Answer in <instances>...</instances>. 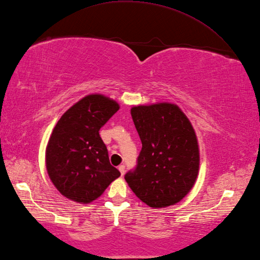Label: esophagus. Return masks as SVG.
Wrapping results in <instances>:
<instances>
[{"mask_svg": "<svg viewBox=\"0 0 260 260\" xmlns=\"http://www.w3.org/2000/svg\"><path fill=\"white\" fill-rule=\"evenodd\" d=\"M118 170L120 171V173H121V176L124 174V171H125V167L124 166H122V164H121V166H119L118 167Z\"/></svg>", "mask_w": 260, "mask_h": 260, "instance_id": "34e87169", "label": "esophagus"}]
</instances>
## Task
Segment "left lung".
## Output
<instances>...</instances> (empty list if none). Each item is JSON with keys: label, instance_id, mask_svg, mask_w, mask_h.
<instances>
[{"label": "left lung", "instance_id": "left-lung-1", "mask_svg": "<svg viewBox=\"0 0 260 260\" xmlns=\"http://www.w3.org/2000/svg\"><path fill=\"white\" fill-rule=\"evenodd\" d=\"M131 117L142 149L134 172L124 179L138 199L153 208L179 203L191 191L200 170L195 130L179 106H134Z\"/></svg>", "mask_w": 260, "mask_h": 260}]
</instances>
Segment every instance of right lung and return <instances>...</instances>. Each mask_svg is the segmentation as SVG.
I'll list each match as a JSON object with an SVG mask.
<instances>
[{"instance_id": "right-lung-1", "label": "right lung", "mask_w": 260, "mask_h": 260, "mask_svg": "<svg viewBox=\"0 0 260 260\" xmlns=\"http://www.w3.org/2000/svg\"><path fill=\"white\" fill-rule=\"evenodd\" d=\"M119 108L116 100L91 93L57 121L46 147L45 163L50 181L65 198L89 204L120 176L99 136L101 126Z\"/></svg>"}]
</instances>
